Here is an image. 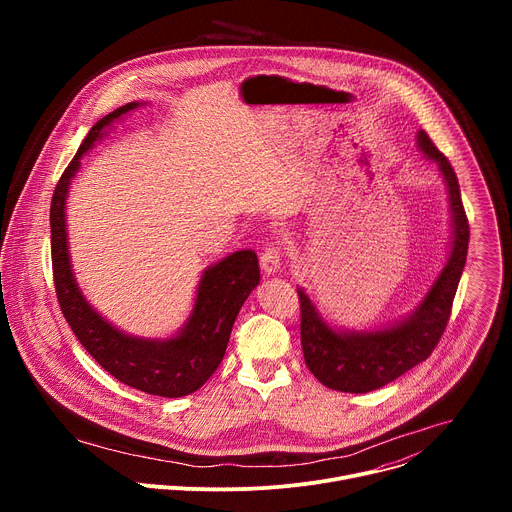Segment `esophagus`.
<instances>
[{
    "label": "esophagus",
    "mask_w": 512,
    "mask_h": 512,
    "mask_svg": "<svg viewBox=\"0 0 512 512\" xmlns=\"http://www.w3.org/2000/svg\"><path fill=\"white\" fill-rule=\"evenodd\" d=\"M261 267L267 275H273L281 267V249L275 245H269L261 251Z\"/></svg>",
    "instance_id": "esophagus-1"
}]
</instances>
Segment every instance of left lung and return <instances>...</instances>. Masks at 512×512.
I'll return each instance as SVG.
<instances>
[{
    "instance_id": "left-lung-1",
    "label": "left lung",
    "mask_w": 512,
    "mask_h": 512,
    "mask_svg": "<svg viewBox=\"0 0 512 512\" xmlns=\"http://www.w3.org/2000/svg\"><path fill=\"white\" fill-rule=\"evenodd\" d=\"M417 148L437 162L446 180L452 210V251L421 304L393 326L373 332L334 330L324 322L304 289H298L302 310V350L312 375L334 391L369 393L399 379L423 362L440 342L456 289L466 265L470 227L464 212L460 184L448 158L435 148L425 131L417 133Z\"/></svg>"
}]
</instances>
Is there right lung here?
<instances>
[{
  "label": "right lung",
  "mask_w": 512,
  "mask_h": 512,
  "mask_svg": "<svg viewBox=\"0 0 512 512\" xmlns=\"http://www.w3.org/2000/svg\"><path fill=\"white\" fill-rule=\"evenodd\" d=\"M137 107L139 103H127L99 119L62 172L50 202L52 273L56 298L68 326L101 367L133 389L172 399L198 391L221 364L237 314L259 283V261L255 251L247 249L208 267L198 283L194 310L186 326L168 340L129 336L89 306L70 267L64 218L66 194L70 180L81 168L83 154L103 137L105 127Z\"/></svg>",
  "instance_id": "1"
}]
</instances>
